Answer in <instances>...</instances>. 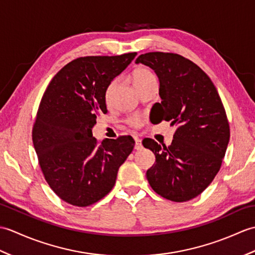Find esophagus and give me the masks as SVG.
Wrapping results in <instances>:
<instances>
[{"instance_id": "obj_1", "label": "esophagus", "mask_w": 255, "mask_h": 255, "mask_svg": "<svg viewBox=\"0 0 255 255\" xmlns=\"http://www.w3.org/2000/svg\"><path fill=\"white\" fill-rule=\"evenodd\" d=\"M134 141H136V143H134V149H136V150H140V149H142V143H141V140L138 139V138H136V139H134Z\"/></svg>"}]
</instances>
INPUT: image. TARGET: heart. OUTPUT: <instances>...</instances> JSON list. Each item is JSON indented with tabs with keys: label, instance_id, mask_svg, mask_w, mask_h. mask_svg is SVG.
I'll list each match as a JSON object with an SVG mask.
<instances>
[{
	"label": "heart",
	"instance_id": "b5f03b06",
	"mask_svg": "<svg viewBox=\"0 0 255 255\" xmlns=\"http://www.w3.org/2000/svg\"><path fill=\"white\" fill-rule=\"evenodd\" d=\"M132 80H133V84L136 85V84H140V83H144L150 80H155V77H154L153 72L151 71L150 69L142 67V68H138L137 70H134V72L132 74ZM129 123H130L132 126H139V125L141 124V118L133 117L130 119V121H129Z\"/></svg>",
	"mask_w": 255,
	"mask_h": 255
}]
</instances>
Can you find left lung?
<instances>
[{
	"label": "left lung",
	"instance_id": "left-lung-1",
	"mask_svg": "<svg viewBox=\"0 0 255 255\" xmlns=\"http://www.w3.org/2000/svg\"><path fill=\"white\" fill-rule=\"evenodd\" d=\"M136 63L158 75L161 103H155L154 124L176 125L166 147L152 139L143 147L155 155L147 171L153 191L172 202L193 199L213 182L228 147L229 123L217 89L197 64L176 53L148 52Z\"/></svg>",
	"mask_w": 255,
	"mask_h": 255
}]
</instances>
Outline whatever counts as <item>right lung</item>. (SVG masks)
Returning a JSON list of instances; mask_svg holds the SVG:
<instances>
[{
	"mask_svg": "<svg viewBox=\"0 0 255 255\" xmlns=\"http://www.w3.org/2000/svg\"><path fill=\"white\" fill-rule=\"evenodd\" d=\"M137 52L81 57L64 66L48 85L32 128V142L47 183L68 204L86 207L115 185L118 169L131 153V136L106 139L92 134L112 81Z\"/></svg>",
	"mask_w": 255,
	"mask_h": 255,
	"instance_id": "right-lung-1",
	"label": "right lung"
}]
</instances>
